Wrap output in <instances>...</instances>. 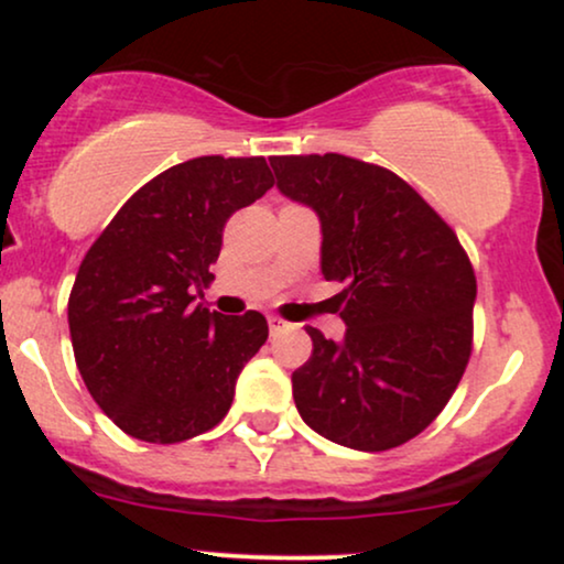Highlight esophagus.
<instances>
[{"instance_id": "esophagus-1", "label": "esophagus", "mask_w": 564, "mask_h": 564, "mask_svg": "<svg viewBox=\"0 0 564 564\" xmlns=\"http://www.w3.org/2000/svg\"><path fill=\"white\" fill-rule=\"evenodd\" d=\"M268 326H270V334H278V332H283V328H286V321H281V318H268Z\"/></svg>"}]
</instances>
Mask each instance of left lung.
<instances>
[{"mask_svg": "<svg viewBox=\"0 0 564 564\" xmlns=\"http://www.w3.org/2000/svg\"><path fill=\"white\" fill-rule=\"evenodd\" d=\"M283 196L321 219V273L345 283V339L307 326L291 373L304 424L355 451H390L435 422L471 355L477 281L467 251L405 180L341 156H273Z\"/></svg>", "mask_w": 564, "mask_h": 564, "instance_id": "1", "label": "left lung"}]
</instances>
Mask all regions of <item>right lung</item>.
<instances>
[{
	"label": "right lung",
	"mask_w": 564,
	"mask_h": 564,
	"mask_svg": "<svg viewBox=\"0 0 564 564\" xmlns=\"http://www.w3.org/2000/svg\"><path fill=\"white\" fill-rule=\"evenodd\" d=\"M273 187L262 156H198L161 172L89 246L68 296L76 366L127 435L183 443L230 411L238 373L268 321L193 307L212 281L223 228Z\"/></svg>",
	"instance_id": "add662e5"
}]
</instances>
